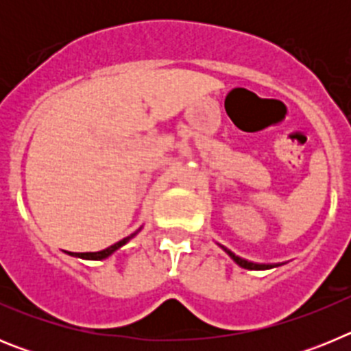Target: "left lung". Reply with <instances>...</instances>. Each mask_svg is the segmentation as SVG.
<instances>
[{
  "label": "left lung",
  "mask_w": 351,
  "mask_h": 351,
  "mask_svg": "<svg viewBox=\"0 0 351 351\" xmlns=\"http://www.w3.org/2000/svg\"><path fill=\"white\" fill-rule=\"evenodd\" d=\"M223 250L226 251V255L230 256V258L234 260V262L237 263V265H241V267H244V269H250V271H265V269L276 267V265H271V263H253V262H247V260L241 258V256H237V255H235V253H232L230 250H226V247H223Z\"/></svg>",
  "instance_id": "obj_1"
}]
</instances>
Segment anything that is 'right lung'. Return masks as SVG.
Wrapping results in <instances>:
<instances>
[{
	"label": "right lung",
	"mask_w": 351,
	"mask_h": 351,
	"mask_svg": "<svg viewBox=\"0 0 351 351\" xmlns=\"http://www.w3.org/2000/svg\"><path fill=\"white\" fill-rule=\"evenodd\" d=\"M137 232H138V230H137ZM137 232H135V234H137ZM135 234L128 235V237H125V239H123V241H119V243L112 244V246H108L107 250L96 251V253H68V255H71V256H79V258H84V260H104V258H107V256L112 255L114 251L119 250L121 246H125V244L128 243L130 239H132L133 235H135Z\"/></svg>",
	"instance_id": "obj_1"
}]
</instances>
